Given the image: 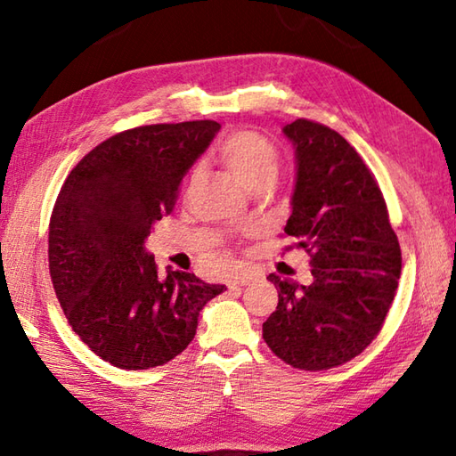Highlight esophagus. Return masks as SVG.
Masks as SVG:
<instances>
[{"mask_svg": "<svg viewBox=\"0 0 456 456\" xmlns=\"http://www.w3.org/2000/svg\"><path fill=\"white\" fill-rule=\"evenodd\" d=\"M256 278L258 274L253 273V270H240V273H237L233 278H231L229 286H247L250 282H255Z\"/></svg>", "mask_w": 456, "mask_h": 456, "instance_id": "esophagus-1", "label": "esophagus"}]
</instances>
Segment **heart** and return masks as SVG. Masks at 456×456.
I'll use <instances>...</instances> for the list:
<instances>
[{
	"label": "heart",
	"instance_id": "b5f03b06",
	"mask_svg": "<svg viewBox=\"0 0 456 456\" xmlns=\"http://www.w3.org/2000/svg\"><path fill=\"white\" fill-rule=\"evenodd\" d=\"M221 157L248 188H255L265 180H274L280 167L276 144L265 134L250 129L231 133L221 142Z\"/></svg>",
	"mask_w": 456,
	"mask_h": 456
}]
</instances>
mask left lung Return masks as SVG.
Returning <instances> with one entry per match:
<instances>
[{"instance_id":"8db88e82","label":"left lung","mask_w":456,"mask_h":456,"mask_svg":"<svg viewBox=\"0 0 456 456\" xmlns=\"http://www.w3.org/2000/svg\"><path fill=\"white\" fill-rule=\"evenodd\" d=\"M282 131L296 151L284 233L309 255L314 282L268 276L278 305L263 337L289 366L327 370L361 354L380 333L398 289L402 250L361 154L322 123L296 119Z\"/></svg>"}]
</instances>
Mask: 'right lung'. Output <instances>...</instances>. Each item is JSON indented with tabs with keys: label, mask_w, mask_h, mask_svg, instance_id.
<instances>
[{
	"label": "right lung",
	"mask_w": 456,
	"mask_h": 456,
	"mask_svg": "<svg viewBox=\"0 0 456 456\" xmlns=\"http://www.w3.org/2000/svg\"><path fill=\"white\" fill-rule=\"evenodd\" d=\"M221 125H144L113 134L68 174L48 225V270L68 323L123 370L167 364L225 286L159 273L144 239L174 209L182 180Z\"/></svg>",
	"instance_id": "1"
}]
</instances>
